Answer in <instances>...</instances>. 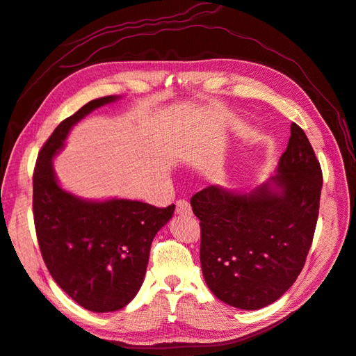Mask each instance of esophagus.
Instances as JSON below:
<instances>
[{"label": "esophagus", "instance_id": "obj_1", "mask_svg": "<svg viewBox=\"0 0 356 356\" xmlns=\"http://www.w3.org/2000/svg\"><path fill=\"white\" fill-rule=\"evenodd\" d=\"M177 213L178 215H191V207L186 199H181L177 202Z\"/></svg>", "mask_w": 356, "mask_h": 356}]
</instances>
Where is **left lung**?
<instances>
[{
    "mask_svg": "<svg viewBox=\"0 0 356 356\" xmlns=\"http://www.w3.org/2000/svg\"><path fill=\"white\" fill-rule=\"evenodd\" d=\"M276 172L245 195L209 186L190 200L200 220L204 282L233 307L257 310L284 296L314 241L322 170L296 123Z\"/></svg>",
    "mask_w": 356,
    "mask_h": 356,
    "instance_id": "left-lung-1",
    "label": "left lung"
}]
</instances>
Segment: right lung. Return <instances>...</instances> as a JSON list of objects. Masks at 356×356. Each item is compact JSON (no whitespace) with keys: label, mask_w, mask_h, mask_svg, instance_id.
I'll use <instances>...</instances> for the list:
<instances>
[{"label":"right lung","mask_w":356,"mask_h":356,"mask_svg":"<svg viewBox=\"0 0 356 356\" xmlns=\"http://www.w3.org/2000/svg\"><path fill=\"white\" fill-rule=\"evenodd\" d=\"M117 99H93L60 122L41 147L32 177L42 260L75 303L98 314L115 312L134 300L144 281L154 236L175 211V204L157 208L127 199L84 200L58 184L51 159L65 144L71 127Z\"/></svg>","instance_id":"right-lung-1"}]
</instances>
